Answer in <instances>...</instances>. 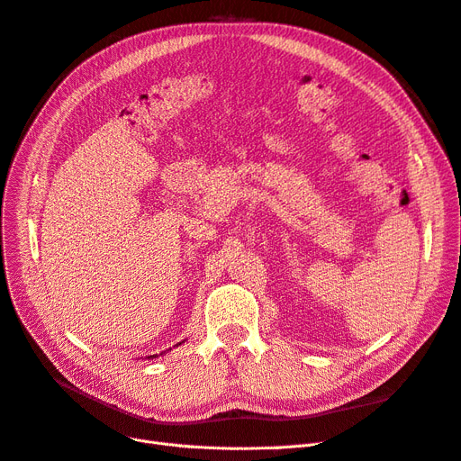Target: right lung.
<instances>
[{
	"instance_id": "1",
	"label": "right lung",
	"mask_w": 461,
	"mask_h": 461,
	"mask_svg": "<svg viewBox=\"0 0 461 461\" xmlns=\"http://www.w3.org/2000/svg\"><path fill=\"white\" fill-rule=\"evenodd\" d=\"M180 344H183V342H180ZM176 346H178V344H176ZM151 357H158V354H156V356H149V359H151Z\"/></svg>"
}]
</instances>
